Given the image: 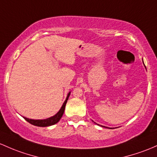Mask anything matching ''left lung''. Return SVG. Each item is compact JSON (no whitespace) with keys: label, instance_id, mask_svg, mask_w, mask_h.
Listing matches in <instances>:
<instances>
[{"label":"left lung","instance_id":"1","mask_svg":"<svg viewBox=\"0 0 157 157\" xmlns=\"http://www.w3.org/2000/svg\"><path fill=\"white\" fill-rule=\"evenodd\" d=\"M143 63H144V62H143ZM94 124H96V123H94ZM97 125H99V124H97ZM103 127H105V126H103ZM105 128H108V127H105Z\"/></svg>","mask_w":157,"mask_h":157}]
</instances>
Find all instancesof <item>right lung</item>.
Here are the masks:
<instances>
[{
    "instance_id": "obj_1",
    "label": "right lung",
    "mask_w": 157,
    "mask_h": 157,
    "mask_svg": "<svg viewBox=\"0 0 157 157\" xmlns=\"http://www.w3.org/2000/svg\"><path fill=\"white\" fill-rule=\"evenodd\" d=\"M70 93L71 92L68 93L67 98H66L64 102L63 103V105H62L60 110L58 111V112L56 114H55L54 116H52V117H48V118L47 119H43V120H33V119L27 118V117H24V119H25V121H28V123H30V124H32V125H34L36 126H42V127H45V126H49L57 124V123L60 121V118H61L62 116H63V112H64V110H65L66 104H67V100H68L69 97H70Z\"/></svg>"
}]
</instances>
